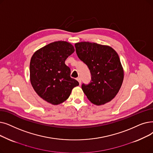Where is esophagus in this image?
<instances>
[{
  "label": "esophagus",
  "mask_w": 153,
  "mask_h": 153,
  "mask_svg": "<svg viewBox=\"0 0 153 153\" xmlns=\"http://www.w3.org/2000/svg\"><path fill=\"white\" fill-rule=\"evenodd\" d=\"M76 79H77V81L79 82V84H81V78L80 77H77Z\"/></svg>",
  "instance_id": "1"
}]
</instances>
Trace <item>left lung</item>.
Masks as SVG:
<instances>
[{"mask_svg": "<svg viewBox=\"0 0 153 153\" xmlns=\"http://www.w3.org/2000/svg\"><path fill=\"white\" fill-rule=\"evenodd\" d=\"M76 54L88 65L91 74L88 84H82V89L89 100L101 105L117 95L120 89L124 71L117 53L108 45L94 42L75 44Z\"/></svg>", "mask_w": 153, "mask_h": 153, "instance_id": "1", "label": "left lung"}]
</instances>
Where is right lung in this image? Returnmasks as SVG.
<instances>
[{
  "label": "right lung",
  "instance_id": "obj_1",
  "mask_svg": "<svg viewBox=\"0 0 153 153\" xmlns=\"http://www.w3.org/2000/svg\"><path fill=\"white\" fill-rule=\"evenodd\" d=\"M65 41H56L37 50L31 57L30 79L37 94L52 104L67 100L79 82L71 77V69L65 61L74 52Z\"/></svg>",
  "mask_w": 153,
  "mask_h": 153
}]
</instances>
